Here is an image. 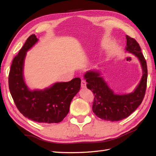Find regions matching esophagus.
<instances>
[{
    "instance_id": "obj_1",
    "label": "esophagus",
    "mask_w": 156,
    "mask_h": 156,
    "mask_svg": "<svg viewBox=\"0 0 156 156\" xmlns=\"http://www.w3.org/2000/svg\"><path fill=\"white\" fill-rule=\"evenodd\" d=\"M87 87V82L85 80H82L81 81V87L82 88H86Z\"/></svg>"
}]
</instances>
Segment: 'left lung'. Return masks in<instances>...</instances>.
I'll list each match as a JSON object with an SVG mask.
<instances>
[{
	"label": "left lung",
	"mask_w": 156,
	"mask_h": 156,
	"mask_svg": "<svg viewBox=\"0 0 156 156\" xmlns=\"http://www.w3.org/2000/svg\"><path fill=\"white\" fill-rule=\"evenodd\" d=\"M126 50L138 58L143 69L141 80L134 92L128 94H116L100 76L98 72L88 71L84 75L87 87L94 95L92 111L102 120L117 121L127 118L136 110L145 97L147 80L146 60L137 41L128 35H126Z\"/></svg>",
	"instance_id": "1"
}]
</instances>
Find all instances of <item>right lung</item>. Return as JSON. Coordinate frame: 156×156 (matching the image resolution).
Instances as JSON below:
<instances>
[{
	"mask_svg": "<svg viewBox=\"0 0 156 156\" xmlns=\"http://www.w3.org/2000/svg\"><path fill=\"white\" fill-rule=\"evenodd\" d=\"M38 41L35 34L29 36L19 54L14 58L9 75V87L16 108L32 121L58 123L68 115L71 101L80 88L81 80L57 82L44 90H29L23 79L26 53Z\"/></svg>",
	"mask_w": 156,
	"mask_h": 156,
	"instance_id": "1",
	"label": "right lung"
}]
</instances>
